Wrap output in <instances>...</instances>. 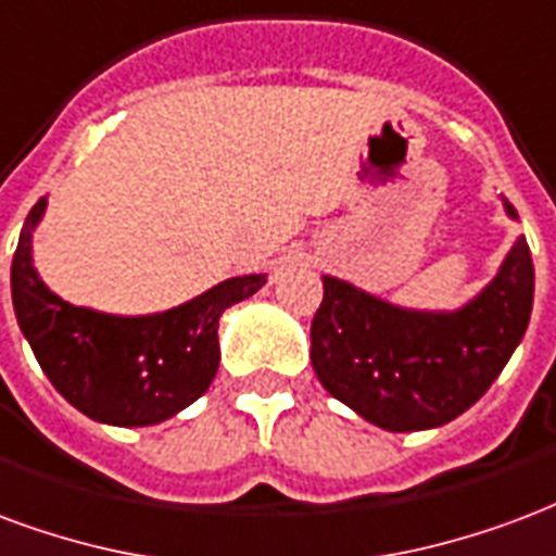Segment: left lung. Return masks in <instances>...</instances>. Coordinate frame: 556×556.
Segmentation results:
<instances>
[{"label": "left lung", "mask_w": 556, "mask_h": 556, "mask_svg": "<svg viewBox=\"0 0 556 556\" xmlns=\"http://www.w3.org/2000/svg\"><path fill=\"white\" fill-rule=\"evenodd\" d=\"M506 213L516 218L513 204ZM323 290L311 323L323 388L376 427L415 432L450 424L492 388L528 331L533 261L518 237L494 281L453 314L403 311L328 275Z\"/></svg>", "instance_id": "left-lung-1"}]
</instances>
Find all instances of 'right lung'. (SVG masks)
I'll return each mask as SVG.
<instances>
[{"mask_svg": "<svg viewBox=\"0 0 556 556\" xmlns=\"http://www.w3.org/2000/svg\"><path fill=\"white\" fill-rule=\"evenodd\" d=\"M47 198L31 206L11 263V295L28 346L52 388L112 427H150L192 406L218 370V317L249 299L266 275L228 278L204 295L150 317H112L73 307L31 266V230Z\"/></svg>", "mask_w": 556, "mask_h": 556, "instance_id": "right-lung-1", "label": "right lung"}]
</instances>
